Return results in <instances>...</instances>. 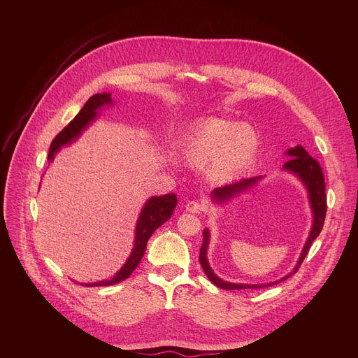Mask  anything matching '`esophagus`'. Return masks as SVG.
<instances>
[{"mask_svg":"<svg viewBox=\"0 0 358 358\" xmlns=\"http://www.w3.org/2000/svg\"><path fill=\"white\" fill-rule=\"evenodd\" d=\"M185 208L191 214H201L202 211H206V206H203V203L199 201H188Z\"/></svg>","mask_w":358,"mask_h":358,"instance_id":"1","label":"esophagus"}]
</instances>
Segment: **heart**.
I'll return each instance as SVG.
<instances>
[{"mask_svg":"<svg viewBox=\"0 0 358 358\" xmlns=\"http://www.w3.org/2000/svg\"><path fill=\"white\" fill-rule=\"evenodd\" d=\"M258 150V136L243 123L222 119L201 122L184 140L182 152L188 163L201 167L213 160L211 174L225 181L241 171Z\"/></svg>","mask_w":358,"mask_h":358,"instance_id":"heart-1","label":"heart"}]
</instances>
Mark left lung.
I'll use <instances>...</instances> for the list:
<instances>
[{
    "instance_id": "obj_1",
    "label": "left lung",
    "mask_w": 358,
    "mask_h": 358,
    "mask_svg": "<svg viewBox=\"0 0 358 358\" xmlns=\"http://www.w3.org/2000/svg\"><path fill=\"white\" fill-rule=\"evenodd\" d=\"M286 155H289L292 159H289L283 169L285 170H289L292 171L293 174H296L301 181L303 184L306 185V188H308L309 191V199H310V206H312V210H313V228L310 231V235H309V239L306 241V245L301 250V255L299 258V262L296 265V268L289 273L286 275L285 278H282L280 280H276V282H272V283H264V285H242V283H229V282H225L222 279H220L210 268L208 265V261H207V248H208V242H210V232L206 229L203 231V241H202V246L199 249V264L203 269V272H206V275L208 276V279L218 287L221 289H225V290H239V289H262V287H268V286H273L276 283H280L283 280H286L287 278H290L292 275H294L301 262L304 261L306 255H308L313 241L319 236L322 228H323V224H324V218H326V211H327V198H326V184H324V176H323V171H322V167L319 164V162L313 157H310L308 155V151H306L301 145H296L294 148H290L287 150ZM261 180V177H252V178H242L239 181H235L232 184H228L225 187H220L217 189H214V198L218 199V201H225L228 198H232L235 196L236 194L250 188L253 184H257L258 181Z\"/></svg>"
}]
</instances>
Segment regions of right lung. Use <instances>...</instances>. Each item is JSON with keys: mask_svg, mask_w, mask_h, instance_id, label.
<instances>
[{"mask_svg": "<svg viewBox=\"0 0 358 358\" xmlns=\"http://www.w3.org/2000/svg\"><path fill=\"white\" fill-rule=\"evenodd\" d=\"M112 103V97L109 93H99L93 94L86 105L82 108V110L76 115V117L65 127L62 131L57 134V137L50 143L48 159L52 160L55 152L59 151V148L68 143H72L82 130L94 119L97 109L101 106ZM177 206V196L176 194H166L163 196H152L150 198L140 214L137 227H136V241L134 248L130 255V258L124 264V266L116 273V276L110 280H101L97 283H86L85 286H110L119 282H123L127 279L133 271L140 264L143 255L145 252V245L151 234L155 232L159 227H162L166 221H169L173 215V211Z\"/></svg>", "mask_w": 358, "mask_h": 358, "instance_id": "right-lung-1", "label": "right lung"}]
</instances>
